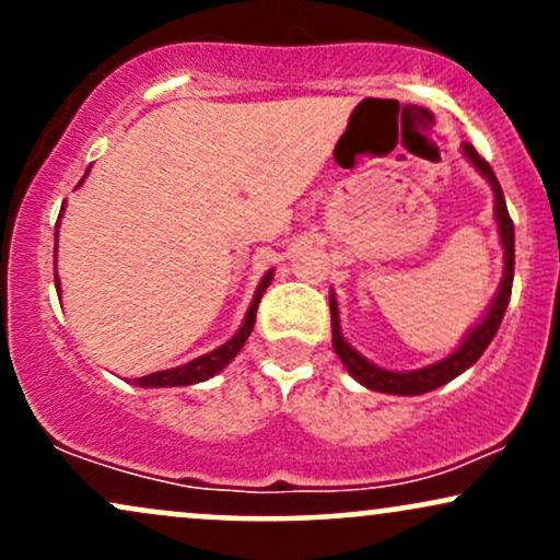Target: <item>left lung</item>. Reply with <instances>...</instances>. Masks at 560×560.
<instances>
[{
    "mask_svg": "<svg viewBox=\"0 0 560 560\" xmlns=\"http://www.w3.org/2000/svg\"><path fill=\"white\" fill-rule=\"evenodd\" d=\"M464 155L471 160V165L477 168L481 176L487 178L494 191V221H498V231H500V242H503L505 249V268H503V281H500L498 294L487 307V313L481 316V320L474 326L471 331L466 334L464 342L458 345V350L450 352L445 361L427 365V369H416V371H387L378 369L376 363L365 361L361 352L355 350L347 339L342 337V329H339V307L337 300H334V292L329 294V307H331V345L337 350L339 361L345 363V369L350 371V376L355 382H361L363 387L374 389V392H387V395H423V392H432L442 384L453 382L455 376L464 374L466 369H471L474 363L479 361L481 352L487 350V345L492 342V337L500 329V320L505 316L508 300H511V287H513V221L508 215L505 208V197L503 189H500L498 178L490 168L485 158L474 150L471 144H464Z\"/></svg>",
    "mask_w": 560,
    "mask_h": 560,
    "instance_id": "1",
    "label": "left lung"
}]
</instances>
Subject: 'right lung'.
I'll list each match as a JSON object with an SVG mask.
<instances>
[{
  "mask_svg": "<svg viewBox=\"0 0 560 560\" xmlns=\"http://www.w3.org/2000/svg\"><path fill=\"white\" fill-rule=\"evenodd\" d=\"M271 279H273V271H268L266 276H262L260 284H258V292H255L253 302H249V311H247V316H244V320H242L240 331H236L226 345L215 347V350L208 352V355H199V358H195V361L178 365V369L158 371V374H147V376L133 378V384H137V387H189V384L208 382V378L215 376L218 371L226 369V365L236 358V352L242 350L244 342H247L249 334H253L255 313H258L262 292H266L268 284H271ZM55 287L60 289V279H57V273H55Z\"/></svg>",
  "mask_w": 560,
  "mask_h": 560,
  "instance_id": "1",
  "label": "right lung"
}]
</instances>
